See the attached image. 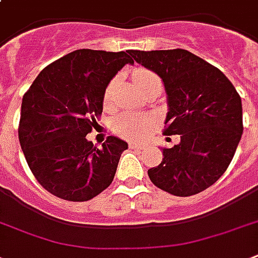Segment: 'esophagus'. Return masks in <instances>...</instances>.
<instances>
[{"label":"esophagus","instance_id":"34e87169","mask_svg":"<svg viewBox=\"0 0 258 258\" xmlns=\"http://www.w3.org/2000/svg\"><path fill=\"white\" fill-rule=\"evenodd\" d=\"M128 146H130V149H134V150H141L145 147V146L141 145V143H134V142H131Z\"/></svg>","mask_w":258,"mask_h":258}]
</instances>
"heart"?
Instances as JSON below:
<instances>
[{
    "instance_id": "obj_1",
    "label": "heart",
    "mask_w": 258,
    "mask_h": 258,
    "mask_svg": "<svg viewBox=\"0 0 258 258\" xmlns=\"http://www.w3.org/2000/svg\"><path fill=\"white\" fill-rule=\"evenodd\" d=\"M134 80L138 86L145 87L153 80H159L158 76L154 72L149 70H143L139 68L134 72ZM115 87H116V80L113 79L108 83V86L104 91V104L109 105L112 103L113 92H115ZM154 123V116L150 113H142V112H125L121 113L113 121V130L119 134L120 137L127 138V139H137L142 138L150 127Z\"/></svg>"
}]
</instances>
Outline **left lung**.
Masks as SVG:
<instances>
[{
    "label": "left lung",
    "instance_id": "1",
    "mask_svg": "<svg viewBox=\"0 0 258 258\" xmlns=\"http://www.w3.org/2000/svg\"><path fill=\"white\" fill-rule=\"evenodd\" d=\"M130 54L162 79L169 105L163 133L180 135L178 145L163 149L161 165L147 171L150 179L172 196L204 191L226 171L240 143V95L218 68L188 50Z\"/></svg>",
    "mask_w": 258,
    "mask_h": 258
}]
</instances>
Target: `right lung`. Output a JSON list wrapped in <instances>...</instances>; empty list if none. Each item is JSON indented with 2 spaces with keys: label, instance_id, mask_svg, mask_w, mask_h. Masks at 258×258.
Segmentation results:
<instances>
[{
  "label": "right lung",
  "instance_id": "add662e5",
  "mask_svg": "<svg viewBox=\"0 0 258 258\" xmlns=\"http://www.w3.org/2000/svg\"><path fill=\"white\" fill-rule=\"evenodd\" d=\"M125 52L78 49L40 72L22 97L18 139L34 178L61 200L84 202L108 187L128 145L87 139L103 112L104 91L125 64Z\"/></svg>",
  "mask_w": 258,
  "mask_h": 258
}]
</instances>
